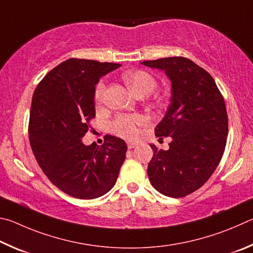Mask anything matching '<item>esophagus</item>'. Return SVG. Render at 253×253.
<instances>
[{
	"label": "esophagus",
	"mask_w": 253,
	"mask_h": 253,
	"mask_svg": "<svg viewBox=\"0 0 253 253\" xmlns=\"http://www.w3.org/2000/svg\"><path fill=\"white\" fill-rule=\"evenodd\" d=\"M126 145H127V149H133L136 147V143L133 142V141H127Z\"/></svg>",
	"instance_id": "1"
}]
</instances>
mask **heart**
<instances>
[{"label": "heart", "mask_w": 253, "mask_h": 253, "mask_svg": "<svg viewBox=\"0 0 253 253\" xmlns=\"http://www.w3.org/2000/svg\"><path fill=\"white\" fill-rule=\"evenodd\" d=\"M124 81L138 96L148 95L157 87V80L147 71H130L123 75ZM105 91V83L102 81L95 88V101L101 103ZM147 123V119L140 114H120L111 123V130L119 136L126 139H135L139 135L140 126Z\"/></svg>", "instance_id": "b5f03b06"}]
</instances>
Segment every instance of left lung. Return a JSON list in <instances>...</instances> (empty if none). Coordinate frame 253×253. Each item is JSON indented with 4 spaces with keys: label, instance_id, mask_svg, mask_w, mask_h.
<instances>
[{
    "label": "left lung",
    "instance_id": "obj_1",
    "mask_svg": "<svg viewBox=\"0 0 253 253\" xmlns=\"http://www.w3.org/2000/svg\"><path fill=\"white\" fill-rule=\"evenodd\" d=\"M165 71L171 81V103L156 127L158 138L170 136L169 150L150 144L153 157L148 166L153 188L170 198H182L200 189L223 156L228 114L213 78L183 56L143 61Z\"/></svg>",
    "mask_w": 253,
    "mask_h": 253
}]
</instances>
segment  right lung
Masks as SVG:
<instances>
[{
	"instance_id": "right-lung-1",
	"label": "right lung",
	"mask_w": 253,
	"mask_h": 253,
	"mask_svg": "<svg viewBox=\"0 0 253 253\" xmlns=\"http://www.w3.org/2000/svg\"><path fill=\"white\" fill-rule=\"evenodd\" d=\"M119 66L69 59L51 70L33 93L31 148L48 180L73 198L90 200L109 192L126 160V144L117 136L105 135L102 145L82 142L95 117L96 83Z\"/></svg>"
}]
</instances>
